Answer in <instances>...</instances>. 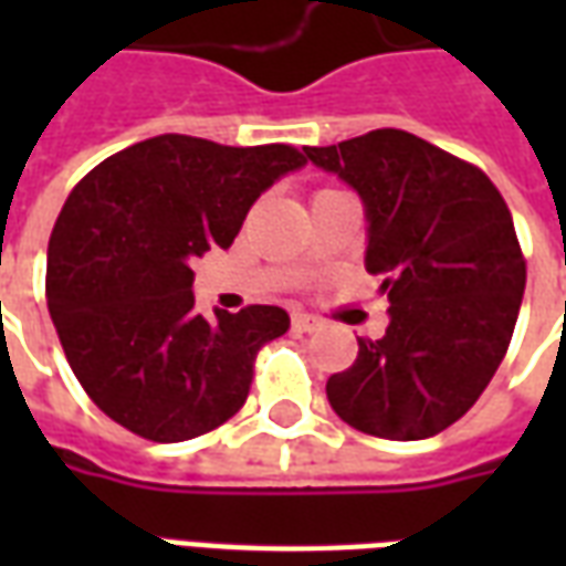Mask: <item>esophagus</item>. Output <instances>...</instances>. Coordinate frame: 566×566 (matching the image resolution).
<instances>
[{
    "label": "esophagus",
    "instance_id": "34e87169",
    "mask_svg": "<svg viewBox=\"0 0 566 566\" xmlns=\"http://www.w3.org/2000/svg\"><path fill=\"white\" fill-rule=\"evenodd\" d=\"M291 324H294V331L300 333H312L321 327V321L315 318V315H306V312H294V315H291Z\"/></svg>",
    "mask_w": 566,
    "mask_h": 566
}]
</instances>
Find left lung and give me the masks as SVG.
<instances>
[{
    "instance_id": "left-lung-1",
    "label": "left lung",
    "mask_w": 566,
    "mask_h": 566,
    "mask_svg": "<svg viewBox=\"0 0 566 566\" xmlns=\"http://www.w3.org/2000/svg\"><path fill=\"white\" fill-rule=\"evenodd\" d=\"M303 150L364 202V263L391 318L327 379L333 412L369 437H437L510 348L527 279L510 209L482 169L406 129Z\"/></svg>"
}]
</instances>
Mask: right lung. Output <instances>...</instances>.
Instances as JSON below:
<instances>
[{"label": "right lung", "instance_id": "add662e5", "mask_svg": "<svg viewBox=\"0 0 566 566\" xmlns=\"http://www.w3.org/2000/svg\"><path fill=\"white\" fill-rule=\"evenodd\" d=\"M306 166L291 145L230 148L154 136L117 150L69 193L48 242V308L69 367L105 416L154 442L233 418L279 306L193 308V258L230 248L248 209Z\"/></svg>", "mask_w": 566, "mask_h": 566}]
</instances>
